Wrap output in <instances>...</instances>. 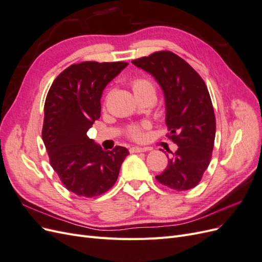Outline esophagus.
I'll return each mask as SVG.
<instances>
[{
    "mask_svg": "<svg viewBox=\"0 0 262 262\" xmlns=\"http://www.w3.org/2000/svg\"><path fill=\"white\" fill-rule=\"evenodd\" d=\"M150 148L149 147H139V146H136V147H131L130 148V152L131 153H142V152H146V150H149Z\"/></svg>",
    "mask_w": 262,
    "mask_h": 262,
    "instance_id": "obj_1",
    "label": "esophagus"
}]
</instances>
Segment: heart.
Returning a JSON list of instances; mask_svg holds the SVG:
<instances>
[{
    "label": "heart",
    "mask_w": 262,
    "mask_h": 262,
    "mask_svg": "<svg viewBox=\"0 0 262 262\" xmlns=\"http://www.w3.org/2000/svg\"><path fill=\"white\" fill-rule=\"evenodd\" d=\"M131 87L137 97L143 96V95H153V96H155L156 94V87L153 81L144 76L137 77L134 78V80H132ZM149 124L147 122H144L142 124L130 125L129 128L126 129V136L133 141H138V142L143 141L145 137L144 130H146Z\"/></svg>",
    "instance_id": "b5f03b06"
}]
</instances>
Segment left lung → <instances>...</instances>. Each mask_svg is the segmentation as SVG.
<instances>
[{
	"label": "left lung",
	"instance_id": "1",
	"mask_svg": "<svg viewBox=\"0 0 262 262\" xmlns=\"http://www.w3.org/2000/svg\"><path fill=\"white\" fill-rule=\"evenodd\" d=\"M132 63L160 83L170 131L167 138L178 145L156 180L172 190L186 191L201 181L212 157L216 123L208 87L189 63L171 51H157Z\"/></svg>",
	"mask_w": 262,
	"mask_h": 262
}]
</instances>
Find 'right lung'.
Masks as SVG:
<instances>
[{"mask_svg": "<svg viewBox=\"0 0 262 262\" xmlns=\"http://www.w3.org/2000/svg\"><path fill=\"white\" fill-rule=\"evenodd\" d=\"M126 66L123 61L72 64L57 76L47 95L43 143L63 186L76 195L107 192L129 155L123 146L104 150L86 134L100 117L102 91Z\"/></svg>", "mask_w": 262, "mask_h": 262, "instance_id": "right-lung-1", "label": "right lung"}]
</instances>
